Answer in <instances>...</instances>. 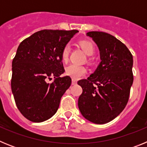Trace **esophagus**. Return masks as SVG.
Masks as SVG:
<instances>
[{
    "label": "esophagus",
    "mask_w": 147,
    "mask_h": 147,
    "mask_svg": "<svg viewBox=\"0 0 147 147\" xmlns=\"http://www.w3.org/2000/svg\"><path fill=\"white\" fill-rule=\"evenodd\" d=\"M76 83H77V81L73 79V80H72V85H76Z\"/></svg>",
    "instance_id": "esophagus-1"
}]
</instances>
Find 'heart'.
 <instances>
[{
    "label": "heart",
    "mask_w": 147,
    "mask_h": 147,
    "mask_svg": "<svg viewBox=\"0 0 147 147\" xmlns=\"http://www.w3.org/2000/svg\"><path fill=\"white\" fill-rule=\"evenodd\" d=\"M79 44L81 46L83 51H85V54L88 56H92L95 52V47L94 45L92 42L89 40H80L79 42ZM70 50H71V45L69 43H67L65 45L62 51V61L66 62L68 59V56H69ZM87 69L85 66L79 65L76 64H70L65 67V74L66 75L69 76L70 77L77 80L80 79V77L83 76L84 75L86 74Z\"/></svg>",
    "instance_id": "heart-1"
}]
</instances>
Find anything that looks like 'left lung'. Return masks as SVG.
<instances>
[{
  "label": "left lung",
  "mask_w": 147,
  "mask_h": 147,
  "mask_svg": "<svg viewBox=\"0 0 147 147\" xmlns=\"http://www.w3.org/2000/svg\"><path fill=\"white\" fill-rule=\"evenodd\" d=\"M86 35L98 46L101 62L87 80L78 82L82 88L78 107L87 120L106 124L127 105L133 82V59L127 46L113 35L102 32Z\"/></svg>",
  "instance_id": "8db88e82"
}]
</instances>
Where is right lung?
Returning <instances> with one entry per match:
<instances>
[{
	"label": "right lung",
	"mask_w": 147,
	"mask_h": 147,
	"mask_svg": "<svg viewBox=\"0 0 147 147\" xmlns=\"http://www.w3.org/2000/svg\"><path fill=\"white\" fill-rule=\"evenodd\" d=\"M79 31L42 30L19 45L12 61L11 87L22 115L32 122H42L57 113L62 95L71 84L65 72L62 51ZM53 76L54 82L47 83Z\"/></svg>",
	"instance_id": "right-lung-1"
}]
</instances>
